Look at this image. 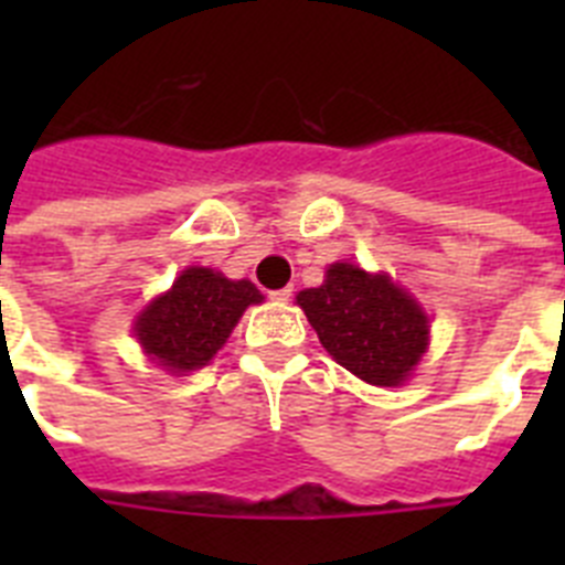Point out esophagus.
<instances>
[{"mask_svg": "<svg viewBox=\"0 0 565 565\" xmlns=\"http://www.w3.org/2000/svg\"><path fill=\"white\" fill-rule=\"evenodd\" d=\"M291 294H294V288L286 286V288H279V291H271V299H277V302H288V299H291Z\"/></svg>", "mask_w": 565, "mask_h": 565, "instance_id": "34e87169", "label": "esophagus"}]
</instances>
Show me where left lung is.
<instances>
[{
    "label": "left lung",
    "mask_w": 565,
    "mask_h": 565,
    "mask_svg": "<svg viewBox=\"0 0 565 565\" xmlns=\"http://www.w3.org/2000/svg\"><path fill=\"white\" fill-rule=\"evenodd\" d=\"M319 342L362 382L398 387L430 344V319L387 274L333 263L319 288L297 294Z\"/></svg>",
    "instance_id": "obj_1"
}]
</instances>
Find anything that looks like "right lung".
I'll list each match as a JSON object with an SVG mask.
<instances>
[{"label":"right lung","instance_id":"right-lung-1","mask_svg":"<svg viewBox=\"0 0 565 565\" xmlns=\"http://www.w3.org/2000/svg\"><path fill=\"white\" fill-rule=\"evenodd\" d=\"M257 302H263V294L248 279H228L212 268L189 266L167 294L138 313L135 337L154 364L183 376L212 362L243 311Z\"/></svg>","mask_w":565,"mask_h":565}]
</instances>
